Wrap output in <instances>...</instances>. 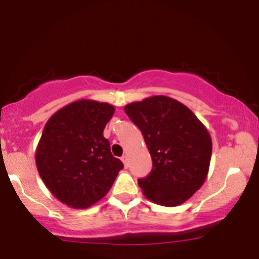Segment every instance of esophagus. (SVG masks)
Here are the masks:
<instances>
[{
    "label": "esophagus",
    "instance_id": "obj_1",
    "mask_svg": "<svg viewBox=\"0 0 259 259\" xmlns=\"http://www.w3.org/2000/svg\"><path fill=\"white\" fill-rule=\"evenodd\" d=\"M120 159H121V162L124 163V167H125V168L129 167V157H127L126 154H124V156H121Z\"/></svg>",
    "mask_w": 259,
    "mask_h": 259
}]
</instances>
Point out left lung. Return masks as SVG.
<instances>
[{
  "label": "left lung",
  "instance_id": "8db88e82",
  "mask_svg": "<svg viewBox=\"0 0 259 259\" xmlns=\"http://www.w3.org/2000/svg\"><path fill=\"white\" fill-rule=\"evenodd\" d=\"M141 130L152 157L148 177L139 179L147 200L175 207L203 185L212 157V139L194 112L179 101L152 96L124 107Z\"/></svg>",
  "mask_w": 259,
  "mask_h": 259
}]
</instances>
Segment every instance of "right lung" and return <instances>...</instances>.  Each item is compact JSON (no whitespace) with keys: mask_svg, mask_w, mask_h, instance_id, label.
I'll return each instance as SVG.
<instances>
[{"mask_svg":"<svg viewBox=\"0 0 259 259\" xmlns=\"http://www.w3.org/2000/svg\"><path fill=\"white\" fill-rule=\"evenodd\" d=\"M113 114L109 103L79 100L56 112L44 127L35 152L37 171L68 207L84 209L105 197L124 167L103 136Z\"/></svg>","mask_w":259,"mask_h":259,"instance_id":"1","label":"right lung"}]
</instances>
